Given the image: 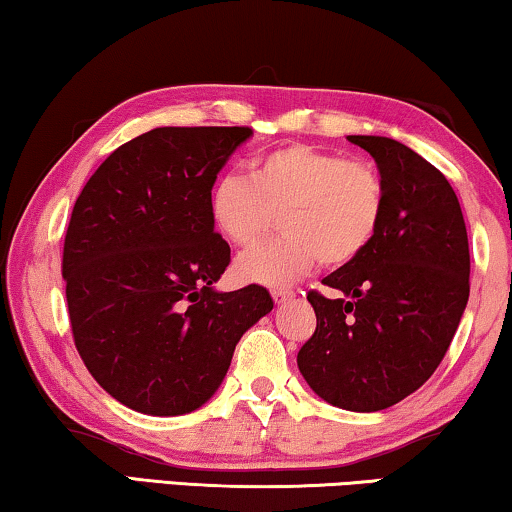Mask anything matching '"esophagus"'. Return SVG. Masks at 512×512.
<instances>
[{"label": "esophagus", "instance_id": "obj_1", "mask_svg": "<svg viewBox=\"0 0 512 512\" xmlns=\"http://www.w3.org/2000/svg\"><path fill=\"white\" fill-rule=\"evenodd\" d=\"M271 297H273V301H276V304H283V301H290L294 297V292L287 290V287H273Z\"/></svg>", "mask_w": 512, "mask_h": 512}]
</instances>
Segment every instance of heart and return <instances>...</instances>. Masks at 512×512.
<instances>
[{"label":"heart","instance_id":"1","mask_svg":"<svg viewBox=\"0 0 512 512\" xmlns=\"http://www.w3.org/2000/svg\"><path fill=\"white\" fill-rule=\"evenodd\" d=\"M248 176H218L208 192V211L218 232L250 248L273 229L280 236L236 262L243 280L285 285L315 262L341 266L362 255L385 215V181L371 162L343 157L306 143H285L257 155Z\"/></svg>","mask_w":512,"mask_h":512}]
</instances>
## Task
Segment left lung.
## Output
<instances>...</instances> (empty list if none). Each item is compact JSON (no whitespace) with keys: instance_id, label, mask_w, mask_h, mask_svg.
<instances>
[{"instance_id":"left-lung-1","label":"left lung","mask_w":512,"mask_h":512,"mask_svg":"<svg viewBox=\"0 0 512 512\" xmlns=\"http://www.w3.org/2000/svg\"><path fill=\"white\" fill-rule=\"evenodd\" d=\"M373 155L385 215L362 255L311 290L313 336L297 364L331 406L373 413L427 383L469 301V236L452 185L434 164L387 136H348Z\"/></svg>"}]
</instances>
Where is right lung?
Instances as JSON below:
<instances>
[{"label": "right lung", "instance_id": "obj_1", "mask_svg": "<svg viewBox=\"0 0 512 512\" xmlns=\"http://www.w3.org/2000/svg\"><path fill=\"white\" fill-rule=\"evenodd\" d=\"M250 127H157L115 148L78 194L62 276L74 345L127 408L183 415L213 397L262 285L215 292L232 262L208 192Z\"/></svg>", "mask_w": 512, "mask_h": 512}]
</instances>
